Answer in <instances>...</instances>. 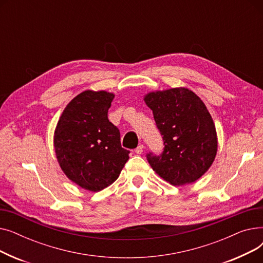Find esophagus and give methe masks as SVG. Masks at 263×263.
I'll use <instances>...</instances> for the list:
<instances>
[{"label": "esophagus", "mask_w": 263, "mask_h": 263, "mask_svg": "<svg viewBox=\"0 0 263 263\" xmlns=\"http://www.w3.org/2000/svg\"><path fill=\"white\" fill-rule=\"evenodd\" d=\"M143 151H144V145H142V144L137 146L136 149H135V153H136L137 155H141V154L143 153Z\"/></svg>", "instance_id": "34e87169"}]
</instances>
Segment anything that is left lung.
Masks as SVG:
<instances>
[{
  "label": "left lung",
  "instance_id": "1",
  "mask_svg": "<svg viewBox=\"0 0 263 263\" xmlns=\"http://www.w3.org/2000/svg\"><path fill=\"white\" fill-rule=\"evenodd\" d=\"M145 102L153 109L164 145L160 155H146L151 167L173 185L196 181L209 170L217 150L215 126L205 105L182 87L150 92Z\"/></svg>",
  "mask_w": 263,
  "mask_h": 263
}]
</instances>
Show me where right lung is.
<instances>
[{"mask_svg":"<svg viewBox=\"0 0 263 263\" xmlns=\"http://www.w3.org/2000/svg\"><path fill=\"white\" fill-rule=\"evenodd\" d=\"M114 95L85 90L69 103L54 133V147L65 175L81 187L99 192L119 177L130 151L107 118Z\"/></svg>","mask_w":263,"mask_h":263,"instance_id":"1","label":"right lung"}]
</instances>
